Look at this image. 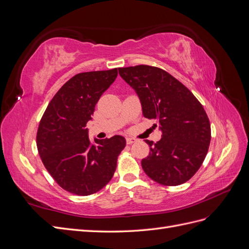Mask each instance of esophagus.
Segmentation results:
<instances>
[{"label": "esophagus", "instance_id": "esophagus-1", "mask_svg": "<svg viewBox=\"0 0 249 249\" xmlns=\"http://www.w3.org/2000/svg\"><path fill=\"white\" fill-rule=\"evenodd\" d=\"M137 141L136 138H132V137H127L126 138V143L127 144H133V143H135Z\"/></svg>", "mask_w": 249, "mask_h": 249}]
</instances>
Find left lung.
<instances>
[{
    "mask_svg": "<svg viewBox=\"0 0 249 249\" xmlns=\"http://www.w3.org/2000/svg\"><path fill=\"white\" fill-rule=\"evenodd\" d=\"M119 76L138 95L142 114L155 119L162 133L150 147L142 168L155 182L178 186L190 179L207 156L211 125L207 113L193 93L161 69L137 65L118 69Z\"/></svg>",
    "mask_w": 249,
    "mask_h": 249,
    "instance_id": "obj_1",
    "label": "left lung"
}]
</instances>
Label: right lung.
Listing matches in <instances>:
<instances>
[{
	"label": "right lung",
	"mask_w": 249,
	"mask_h": 249,
	"mask_svg": "<svg viewBox=\"0 0 249 249\" xmlns=\"http://www.w3.org/2000/svg\"><path fill=\"white\" fill-rule=\"evenodd\" d=\"M117 77V69L81 72L59 89L37 131V148L44 167L57 184L72 194L100 191L112 178L125 139L88 137L86 124L96 103Z\"/></svg>",
	"instance_id": "add662e5"
}]
</instances>
